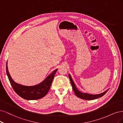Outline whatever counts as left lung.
<instances>
[{
    "label": "left lung",
    "instance_id": "obj_1",
    "mask_svg": "<svg viewBox=\"0 0 123 123\" xmlns=\"http://www.w3.org/2000/svg\"><path fill=\"white\" fill-rule=\"evenodd\" d=\"M69 78L70 79V81L71 82V84H72V87L73 89V90L74 91V92L76 94V96L79 97V98H81L82 99H84V100H94V99H97L98 98H99L100 97H102V96H103L107 92V91L108 89L106 90L105 92H103L102 93L100 94H91L89 93H83L81 92H80L76 87V85L74 84V83L73 80V79L72 78V77L70 76V75L69 74Z\"/></svg>",
    "mask_w": 123,
    "mask_h": 123
}]
</instances>
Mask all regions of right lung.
<instances>
[{
  "mask_svg": "<svg viewBox=\"0 0 123 123\" xmlns=\"http://www.w3.org/2000/svg\"><path fill=\"white\" fill-rule=\"evenodd\" d=\"M7 64L6 62V72L11 85L16 93L22 98L27 100H38L46 96L50 89L55 74L58 70L57 69L55 70L40 84L34 86H27L19 84L13 80L9 74Z\"/></svg>",
  "mask_w": 123,
  "mask_h": 123,
  "instance_id": "right-lung-1",
  "label": "right lung"
}]
</instances>
